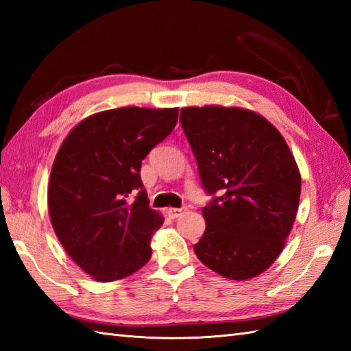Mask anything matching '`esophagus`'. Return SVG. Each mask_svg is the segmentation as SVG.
Segmentation results:
<instances>
[{
  "label": "esophagus",
  "mask_w": 351,
  "mask_h": 351,
  "mask_svg": "<svg viewBox=\"0 0 351 351\" xmlns=\"http://www.w3.org/2000/svg\"><path fill=\"white\" fill-rule=\"evenodd\" d=\"M187 211V208H166V213L170 219H178Z\"/></svg>",
  "instance_id": "obj_1"
}]
</instances>
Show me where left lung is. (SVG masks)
I'll list each match as a JSON object with an SVG mask.
<instances>
[{"instance_id":"left-lung-1","label":"left lung","mask_w":351,"mask_h":351,"mask_svg":"<svg viewBox=\"0 0 351 351\" xmlns=\"http://www.w3.org/2000/svg\"><path fill=\"white\" fill-rule=\"evenodd\" d=\"M180 121L204 189L206 229L195 253L232 280L264 273L285 247L302 178L285 138L265 117L240 107H185Z\"/></svg>"}]
</instances>
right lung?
<instances>
[{"instance_id": "add662e5", "label": "right lung", "mask_w": 351, "mask_h": 351, "mask_svg": "<svg viewBox=\"0 0 351 351\" xmlns=\"http://www.w3.org/2000/svg\"><path fill=\"white\" fill-rule=\"evenodd\" d=\"M176 122L178 108L99 111L58 149L48 185L51 223L66 253L95 280L123 279L151 259V237L164 219L149 206L141 161Z\"/></svg>"}]
</instances>
